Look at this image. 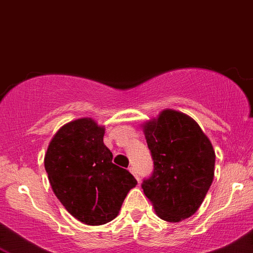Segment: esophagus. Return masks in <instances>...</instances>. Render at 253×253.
<instances>
[{
    "label": "esophagus",
    "instance_id": "obj_1",
    "mask_svg": "<svg viewBox=\"0 0 253 253\" xmlns=\"http://www.w3.org/2000/svg\"><path fill=\"white\" fill-rule=\"evenodd\" d=\"M128 170L130 171V172L133 173V176H134L135 178L138 179V181H139V176H138V173H136V170H135V168H134V167H129V168H128Z\"/></svg>",
    "mask_w": 253,
    "mask_h": 253
}]
</instances>
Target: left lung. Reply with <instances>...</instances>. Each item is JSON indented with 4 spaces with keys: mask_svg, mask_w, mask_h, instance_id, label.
Segmentation results:
<instances>
[{
    "mask_svg": "<svg viewBox=\"0 0 253 253\" xmlns=\"http://www.w3.org/2000/svg\"><path fill=\"white\" fill-rule=\"evenodd\" d=\"M153 172L141 183L161 219L178 222L201 206L214 177L215 152L195 120L163 110L144 125Z\"/></svg>",
    "mask_w": 253,
    "mask_h": 253,
    "instance_id": "left-lung-1",
    "label": "left lung"
}]
</instances>
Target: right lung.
Here are the masks:
<instances>
[{"label": "right lung", "mask_w": 253, "mask_h": 253, "mask_svg": "<svg viewBox=\"0 0 253 253\" xmlns=\"http://www.w3.org/2000/svg\"><path fill=\"white\" fill-rule=\"evenodd\" d=\"M103 135V127L89 118L64 125L43 161L58 200L72 216L91 226L115 219L136 184L129 171L113 164Z\"/></svg>", "instance_id": "right-lung-1"}]
</instances>
